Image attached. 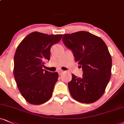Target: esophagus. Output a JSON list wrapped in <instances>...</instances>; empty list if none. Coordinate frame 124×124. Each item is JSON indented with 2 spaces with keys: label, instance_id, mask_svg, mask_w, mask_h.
Listing matches in <instances>:
<instances>
[{
  "label": "esophagus",
  "instance_id": "obj_1",
  "mask_svg": "<svg viewBox=\"0 0 124 124\" xmlns=\"http://www.w3.org/2000/svg\"><path fill=\"white\" fill-rule=\"evenodd\" d=\"M58 72H59V75H61L62 74V73L64 72V71H62V70H59V71H58Z\"/></svg>",
  "mask_w": 124,
  "mask_h": 124
}]
</instances>
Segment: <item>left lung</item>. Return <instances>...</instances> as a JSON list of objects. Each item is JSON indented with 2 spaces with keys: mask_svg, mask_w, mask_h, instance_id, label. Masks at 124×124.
<instances>
[{
  "mask_svg": "<svg viewBox=\"0 0 124 124\" xmlns=\"http://www.w3.org/2000/svg\"><path fill=\"white\" fill-rule=\"evenodd\" d=\"M62 40L83 71L82 78L72 74L68 83L70 94L81 103L97 101L111 78L112 60L106 44L100 37L85 31L64 34Z\"/></svg>",
  "mask_w": 124,
  "mask_h": 124,
  "instance_id": "left-lung-1",
  "label": "left lung"
}]
</instances>
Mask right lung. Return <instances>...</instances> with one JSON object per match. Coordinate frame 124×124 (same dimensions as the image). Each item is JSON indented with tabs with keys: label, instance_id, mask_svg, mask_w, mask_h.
<instances>
[{
	"label": "right lung",
	"instance_id": "right-lung-1",
	"mask_svg": "<svg viewBox=\"0 0 124 124\" xmlns=\"http://www.w3.org/2000/svg\"><path fill=\"white\" fill-rule=\"evenodd\" d=\"M62 36L34 31L27 35L16 48L14 76L21 94L31 104H42L52 95L59 74L42 68L45 61L50 60V48Z\"/></svg>",
	"mask_w": 124,
	"mask_h": 124
}]
</instances>
